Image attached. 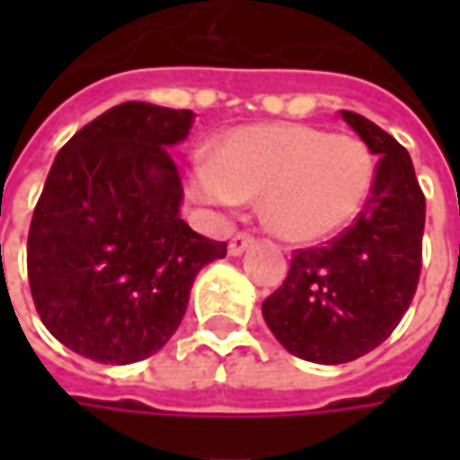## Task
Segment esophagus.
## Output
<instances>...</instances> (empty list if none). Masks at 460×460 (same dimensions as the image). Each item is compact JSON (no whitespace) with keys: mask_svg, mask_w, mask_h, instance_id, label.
<instances>
[{"mask_svg":"<svg viewBox=\"0 0 460 460\" xmlns=\"http://www.w3.org/2000/svg\"><path fill=\"white\" fill-rule=\"evenodd\" d=\"M251 243H253V236L246 234V231H241V234H236V236L229 241V253L231 256H241L243 251L249 249Z\"/></svg>","mask_w":460,"mask_h":460,"instance_id":"obj_1","label":"esophagus"}]
</instances>
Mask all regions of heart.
I'll return each mask as SVG.
<instances>
[{
  "mask_svg": "<svg viewBox=\"0 0 460 460\" xmlns=\"http://www.w3.org/2000/svg\"><path fill=\"white\" fill-rule=\"evenodd\" d=\"M375 184V155L347 132L273 122L226 135L191 174V191L229 207L263 197V224L293 243H313L352 224Z\"/></svg>",
  "mask_w": 460,
  "mask_h": 460,
  "instance_id": "heart-1",
  "label": "heart"
}]
</instances>
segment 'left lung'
I'll return each mask as SVG.
<instances>
[{"label": "left lung", "mask_w": 460, "mask_h": 460, "mask_svg": "<svg viewBox=\"0 0 460 460\" xmlns=\"http://www.w3.org/2000/svg\"><path fill=\"white\" fill-rule=\"evenodd\" d=\"M342 120L379 157L355 224L325 246L293 251L263 320L290 355L342 365L382 345L411 305L421 273L426 199L409 152L362 115Z\"/></svg>", "instance_id": "8db88e82"}]
</instances>
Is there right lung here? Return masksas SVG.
<instances>
[{
    "label": "right lung",
    "mask_w": 460,
    "mask_h": 460,
    "mask_svg": "<svg viewBox=\"0 0 460 460\" xmlns=\"http://www.w3.org/2000/svg\"><path fill=\"white\" fill-rule=\"evenodd\" d=\"M194 113L120 103L56 155L36 201L26 269L36 313L58 342L103 365L157 352L180 328L190 288L226 243L180 217L170 147Z\"/></svg>",
    "instance_id": "right-lung-1"
}]
</instances>
